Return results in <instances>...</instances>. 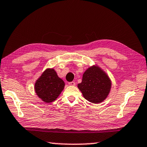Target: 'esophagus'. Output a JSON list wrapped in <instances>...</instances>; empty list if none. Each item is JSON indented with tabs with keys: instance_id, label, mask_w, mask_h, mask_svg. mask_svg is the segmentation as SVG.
Here are the masks:
<instances>
[{
	"instance_id": "obj_1",
	"label": "esophagus",
	"mask_w": 147,
	"mask_h": 147,
	"mask_svg": "<svg viewBox=\"0 0 147 147\" xmlns=\"http://www.w3.org/2000/svg\"><path fill=\"white\" fill-rule=\"evenodd\" d=\"M68 84L71 86H75V85H76V83L74 82H69Z\"/></svg>"
}]
</instances>
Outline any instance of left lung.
<instances>
[{
	"mask_svg": "<svg viewBox=\"0 0 147 147\" xmlns=\"http://www.w3.org/2000/svg\"><path fill=\"white\" fill-rule=\"evenodd\" d=\"M111 83L105 72L92 66L85 71L82 82L78 85L84 98L91 103H99L109 94Z\"/></svg>",
	"mask_w": 147,
	"mask_h": 147,
	"instance_id": "8db88e82",
	"label": "left lung"
}]
</instances>
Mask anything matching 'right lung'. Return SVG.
<instances>
[{"label":"right lung","instance_id":"add662e5","mask_svg":"<svg viewBox=\"0 0 147 147\" xmlns=\"http://www.w3.org/2000/svg\"><path fill=\"white\" fill-rule=\"evenodd\" d=\"M64 82L59 78L54 69H46L35 84L38 97L46 103L55 101L64 88Z\"/></svg>","mask_w":147,"mask_h":147}]
</instances>
